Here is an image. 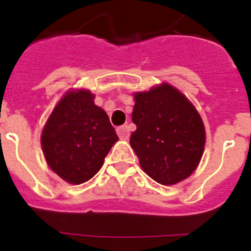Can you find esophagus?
Returning a JSON list of instances; mask_svg holds the SVG:
<instances>
[{"instance_id":"esophagus-1","label":"esophagus","mask_w":251,"mask_h":251,"mask_svg":"<svg viewBox=\"0 0 251 251\" xmlns=\"http://www.w3.org/2000/svg\"><path fill=\"white\" fill-rule=\"evenodd\" d=\"M117 133L121 139H128L130 136V130L128 126H121V127L117 128Z\"/></svg>"}]
</instances>
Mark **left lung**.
Instances as JSON below:
<instances>
[{"label":"left lung","instance_id":"left-lung-1","mask_svg":"<svg viewBox=\"0 0 251 251\" xmlns=\"http://www.w3.org/2000/svg\"><path fill=\"white\" fill-rule=\"evenodd\" d=\"M130 146L146 174L161 185H175L196 170L205 147L200 114L168 84L134 94Z\"/></svg>","mask_w":251,"mask_h":251}]
</instances>
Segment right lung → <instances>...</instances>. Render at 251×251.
Masks as SVG:
<instances>
[{
    "mask_svg": "<svg viewBox=\"0 0 251 251\" xmlns=\"http://www.w3.org/2000/svg\"><path fill=\"white\" fill-rule=\"evenodd\" d=\"M108 114L94 104L89 90L70 92L46 122L41 146L55 174L73 185L92 178L118 141Z\"/></svg>",
    "mask_w": 251,
    "mask_h": 251,
    "instance_id": "add662e5",
    "label": "right lung"
}]
</instances>
